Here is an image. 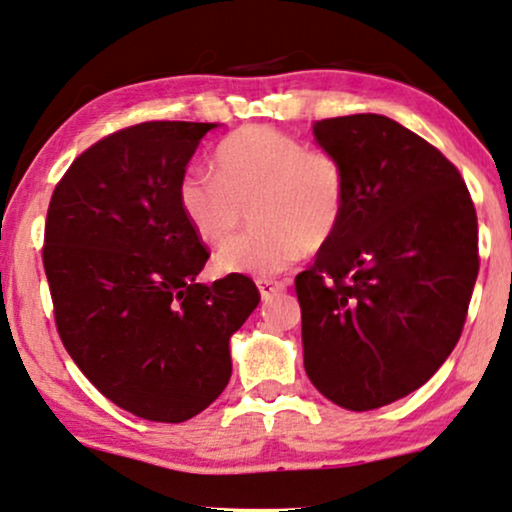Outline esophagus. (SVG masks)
<instances>
[{
    "label": "esophagus",
    "instance_id": "34e87169",
    "mask_svg": "<svg viewBox=\"0 0 512 512\" xmlns=\"http://www.w3.org/2000/svg\"><path fill=\"white\" fill-rule=\"evenodd\" d=\"M257 288H260L262 300H272L274 295L286 291V283L276 281V279H257Z\"/></svg>",
    "mask_w": 512,
    "mask_h": 512
}]
</instances>
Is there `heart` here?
<instances>
[{
	"mask_svg": "<svg viewBox=\"0 0 512 512\" xmlns=\"http://www.w3.org/2000/svg\"><path fill=\"white\" fill-rule=\"evenodd\" d=\"M214 171L188 169L178 181V205L193 231L209 245L226 243L248 207L257 226L217 252L221 274H279L307 248L334 238L346 217L343 159L274 126L255 123L226 135L214 150Z\"/></svg>",
	"mask_w": 512,
	"mask_h": 512,
	"instance_id": "1",
	"label": "heart"
}]
</instances>
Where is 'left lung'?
Returning <instances> with one entry per match:
<instances>
[{
  "mask_svg": "<svg viewBox=\"0 0 512 512\" xmlns=\"http://www.w3.org/2000/svg\"><path fill=\"white\" fill-rule=\"evenodd\" d=\"M348 169L341 229L295 276L305 372L346 410H374L432 379L458 343L479 272L463 176L389 116L315 123Z\"/></svg>",
  "mask_w": 512,
  "mask_h": 512,
  "instance_id": "left-lung-1",
  "label": "left lung"
}]
</instances>
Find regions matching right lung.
Returning a JSON list of instances; mask_svg holds the SVG:
<instances>
[{"instance_id": "add662e5", "label": "right lung", "mask_w": 512, "mask_h": 512, "mask_svg": "<svg viewBox=\"0 0 512 512\" xmlns=\"http://www.w3.org/2000/svg\"><path fill=\"white\" fill-rule=\"evenodd\" d=\"M217 123L143 121L73 159L49 200L42 264L64 348L104 398L186 422L231 379L229 338L260 303L243 274L197 283L209 260L178 181Z\"/></svg>"}]
</instances>
